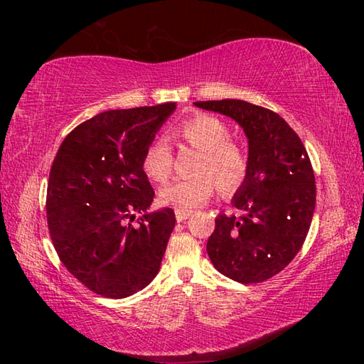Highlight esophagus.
I'll return each mask as SVG.
<instances>
[{
	"label": "esophagus",
	"instance_id": "34e87169",
	"mask_svg": "<svg viewBox=\"0 0 364 364\" xmlns=\"http://www.w3.org/2000/svg\"><path fill=\"white\" fill-rule=\"evenodd\" d=\"M175 215H176V220H178V221H184V220H188V218L191 217V215H193V212H191V210H181V208H176Z\"/></svg>",
	"mask_w": 364,
	"mask_h": 364
}]
</instances>
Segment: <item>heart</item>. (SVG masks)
<instances>
[{"mask_svg":"<svg viewBox=\"0 0 364 364\" xmlns=\"http://www.w3.org/2000/svg\"><path fill=\"white\" fill-rule=\"evenodd\" d=\"M181 136L202 151L197 160L196 176L176 180L162 191L165 204L193 210L210 199L220 184L225 196L234 194L247 180L250 160L241 146L232 143L231 132L223 120L213 115H197L184 122ZM146 175L154 181H167L173 171V156L165 139L147 147L143 159Z\"/></svg>","mask_w":364,"mask_h":364,"instance_id":"b5f03b06","label":"heart"}]
</instances>
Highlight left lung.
Returning <instances> with one entry per match:
<instances>
[{"label": "left lung", "mask_w": 364, "mask_h": 364, "mask_svg": "<svg viewBox=\"0 0 364 364\" xmlns=\"http://www.w3.org/2000/svg\"><path fill=\"white\" fill-rule=\"evenodd\" d=\"M194 106L231 117L249 143L247 180L231 199L241 215L220 213L207 254L221 274L242 284L284 269L310 230L316 184L304 143L269 109L241 100L199 101Z\"/></svg>", "instance_id": "1"}]
</instances>
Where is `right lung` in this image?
I'll list each match as a JSON object with an SVG mask.
<instances>
[{
	"label": "right lung",
	"mask_w": 364,
	"mask_h": 364,
	"mask_svg": "<svg viewBox=\"0 0 364 364\" xmlns=\"http://www.w3.org/2000/svg\"><path fill=\"white\" fill-rule=\"evenodd\" d=\"M175 109L165 102L102 112L73 128L53 162L46 215L54 249L102 297L136 294L160 269L176 220L168 207L147 212L154 189L143 159Z\"/></svg>",
	"instance_id": "add662e5"
}]
</instances>
